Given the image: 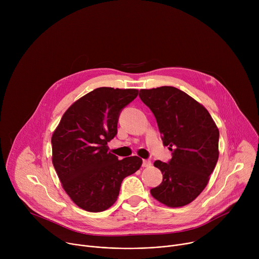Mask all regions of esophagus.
<instances>
[{
	"label": "esophagus",
	"instance_id": "esophagus-1",
	"mask_svg": "<svg viewBox=\"0 0 259 259\" xmlns=\"http://www.w3.org/2000/svg\"><path fill=\"white\" fill-rule=\"evenodd\" d=\"M151 166H152V162L150 160H143L142 161V167L147 168V167H151Z\"/></svg>",
	"mask_w": 259,
	"mask_h": 259
}]
</instances>
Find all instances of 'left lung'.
<instances>
[{
	"label": "left lung",
	"mask_w": 259,
	"mask_h": 259,
	"mask_svg": "<svg viewBox=\"0 0 259 259\" xmlns=\"http://www.w3.org/2000/svg\"><path fill=\"white\" fill-rule=\"evenodd\" d=\"M139 97L155 115L163 144L172 152L169 163H154L163 181L151 194L167 207L186 206L203 192L216 166L218 128L200 102L175 87L141 89Z\"/></svg>",
	"instance_id": "1"
}]
</instances>
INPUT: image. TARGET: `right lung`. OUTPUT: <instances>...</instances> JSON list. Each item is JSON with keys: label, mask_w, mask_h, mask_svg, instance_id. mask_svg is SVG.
I'll use <instances>...</instances> for the list:
<instances>
[{"label": "right lung", "mask_w": 259, "mask_h": 259, "mask_svg": "<svg viewBox=\"0 0 259 259\" xmlns=\"http://www.w3.org/2000/svg\"><path fill=\"white\" fill-rule=\"evenodd\" d=\"M137 95V89H94L66 109L52 134V163L61 186L86 211L113 206L123 179L142 164L137 156L118 160L107 146L118 132L121 110Z\"/></svg>", "instance_id": "add662e5"}]
</instances>
